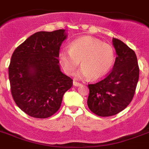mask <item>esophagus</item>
<instances>
[{"label": "esophagus", "mask_w": 149, "mask_h": 149, "mask_svg": "<svg viewBox=\"0 0 149 149\" xmlns=\"http://www.w3.org/2000/svg\"><path fill=\"white\" fill-rule=\"evenodd\" d=\"M82 84L80 83V82H76V81H73V85L74 86H79V85H81Z\"/></svg>", "instance_id": "obj_1"}]
</instances>
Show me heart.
Masks as SVG:
<instances>
[{"instance_id":"b5f03b06","label":"heart","mask_w":149,"mask_h":149,"mask_svg":"<svg viewBox=\"0 0 149 149\" xmlns=\"http://www.w3.org/2000/svg\"><path fill=\"white\" fill-rule=\"evenodd\" d=\"M59 59L67 74H73L81 61L82 68L78 73L81 77L97 80L109 72L116 59L115 49L111 45L103 43L97 39L82 37L73 41L69 49H62Z\"/></svg>"}]
</instances>
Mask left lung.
Returning a JSON list of instances; mask_svg holds the SVG:
<instances>
[{"label":"left lung","instance_id":"8db88e82","mask_svg":"<svg viewBox=\"0 0 149 149\" xmlns=\"http://www.w3.org/2000/svg\"><path fill=\"white\" fill-rule=\"evenodd\" d=\"M116 49V61L107 76L96 83L88 84V107L101 117L115 116L124 110L132 101L139 68L135 52L118 39H112Z\"/></svg>","mask_w":149,"mask_h":149}]
</instances>
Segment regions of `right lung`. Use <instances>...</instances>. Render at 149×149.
<instances>
[{
    "label": "right lung",
    "mask_w": 149,
    "mask_h": 149,
    "mask_svg": "<svg viewBox=\"0 0 149 149\" xmlns=\"http://www.w3.org/2000/svg\"><path fill=\"white\" fill-rule=\"evenodd\" d=\"M64 30L33 33L13 53L9 79L13 98L24 112L37 118L53 116L73 79L62 73L59 51Z\"/></svg>",
    "instance_id": "add662e5"
}]
</instances>
